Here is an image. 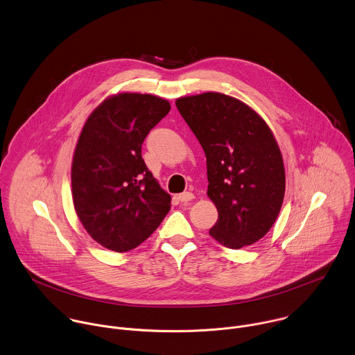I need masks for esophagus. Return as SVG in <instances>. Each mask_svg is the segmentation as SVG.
Listing matches in <instances>:
<instances>
[{
	"instance_id": "34e87169",
	"label": "esophagus",
	"mask_w": 355,
	"mask_h": 355,
	"mask_svg": "<svg viewBox=\"0 0 355 355\" xmlns=\"http://www.w3.org/2000/svg\"><path fill=\"white\" fill-rule=\"evenodd\" d=\"M193 198H195V196H193L192 192H184V193L178 195V199H180V202H182V203H188V202H191Z\"/></svg>"
}]
</instances>
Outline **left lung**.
Masks as SVG:
<instances>
[{"label":"left lung","mask_w":355,"mask_h":355,"mask_svg":"<svg viewBox=\"0 0 355 355\" xmlns=\"http://www.w3.org/2000/svg\"><path fill=\"white\" fill-rule=\"evenodd\" d=\"M207 162V196L218 210L210 236L230 249L260 241L285 196V167L267 123L246 103L220 92L175 101Z\"/></svg>","instance_id":"1"}]
</instances>
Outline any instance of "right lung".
Here are the masks:
<instances>
[{
	"label": "right lung",
	"instance_id": "1",
	"mask_svg": "<svg viewBox=\"0 0 355 355\" xmlns=\"http://www.w3.org/2000/svg\"><path fill=\"white\" fill-rule=\"evenodd\" d=\"M170 107L155 95L123 92L105 99L81 130L71 163L73 203L89 236L109 250L135 249L170 211V195L141 155Z\"/></svg>",
	"mask_w": 355,
	"mask_h": 355
}]
</instances>
